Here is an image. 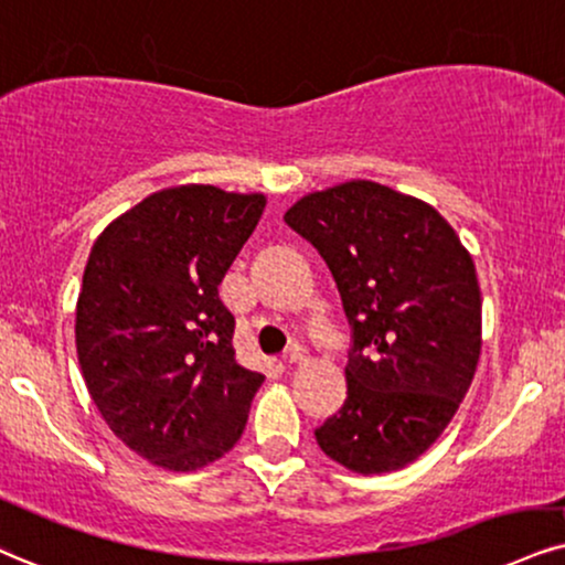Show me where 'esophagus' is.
<instances>
[{
	"label": "esophagus",
	"instance_id": "esophagus-1",
	"mask_svg": "<svg viewBox=\"0 0 565 565\" xmlns=\"http://www.w3.org/2000/svg\"><path fill=\"white\" fill-rule=\"evenodd\" d=\"M282 361H285V364H288V366L306 364V361H309V353H306V348L294 345V348H288V353H285Z\"/></svg>",
	"mask_w": 565,
	"mask_h": 565
}]
</instances>
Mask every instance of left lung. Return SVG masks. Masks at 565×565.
I'll return each instance as SVG.
<instances>
[{"label": "left lung", "instance_id": "left-lung-1", "mask_svg": "<svg viewBox=\"0 0 565 565\" xmlns=\"http://www.w3.org/2000/svg\"><path fill=\"white\" fill-rule=\"evenodd\" d=\"M285 222L319 250L353 348L348 398L317 443L356 475H387L429 450L475 380L482 294L471 254L427 201L372 180L298 199Z\"/></svg>", "mask_w": 565, "mask_h": 565}]
</instances>
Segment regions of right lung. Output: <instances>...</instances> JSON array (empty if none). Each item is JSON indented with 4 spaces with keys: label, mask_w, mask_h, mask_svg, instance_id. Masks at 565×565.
<instances>
[{
    "label": "right lung",
    "mask_w": 565,
    "mask_h": 565,
    "mask_svg": "<svg viewBox=\"0 0 565 565\" xmlns=\"http://www.w3.org/2000/svg\"><path fill=\"white\" fill-rule=\"evenodd\" d=\"M267 196L217 185L151 193L90 248L75 345L96 408L167 471H196L241 440L264 374L235 361V319L217 285Z\"/></svg>",
    "instance_id": "1"
}]
</instances>
